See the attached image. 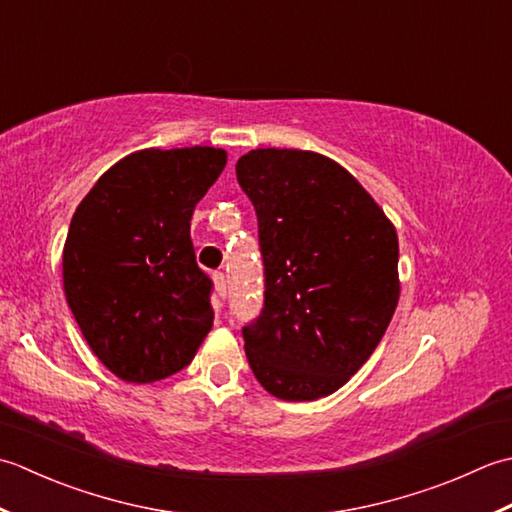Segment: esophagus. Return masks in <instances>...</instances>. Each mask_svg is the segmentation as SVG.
<instances>
[{
    "mask_svg": "<svg viewBox=\"0 0 512 512\" xmlns=\"http://www.w3.org/2000/svg\"><path fill=\"white\" fill-rule=\"evenodd\" d=\"M214 289H216L218 296L225 298V294H227V276L223 274V271H214Z\"/></svg>",
    "mask_w": 512,
    "mask_h": 512,
    "instance_id": "34e87169",
    "label": "esophagus"
}]
</instances>
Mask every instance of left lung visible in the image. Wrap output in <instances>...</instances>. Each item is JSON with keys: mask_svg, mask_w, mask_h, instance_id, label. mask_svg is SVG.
<instances>
[{"mask_svg": "<svg viewBox=\"0 0 512 512\" xmlns=\"http://www.w3.org/2000/svg\"><path fill=\"white\" fill-rule=\"evenodd\" d=\"M254 203L265 305L243 327L247 362L287 402L338 391L378 347L400 298L398 234L353 174L309 150L236 163Z\"/></svg>", "mask_w": 512, "mask_h": 512, "instance_id": "left-lung-1", "label": "left lung"}]
</instances>
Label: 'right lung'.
<instances>
[{
  "label": "right lung",
  "instance_id": "1",
  "mask_svg": "<svg viewBox=\"0 0 512 512\" xmlns=\"http://www.w3.org/2000/svg\"><path fill=\"white\" fill-rule=\"evenodd\" d=\"M221 148L139 150L79 203L64 245V291L95 356L134 384L185 369L212 329V280L190 221L221 176Z\"/></svg>",
  "mask_w": 512,
  "mask_h": 512
}]
</instances>
